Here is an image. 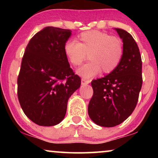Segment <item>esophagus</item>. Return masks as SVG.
Segmentation results:
<instances>
[{
  "instance_id": "1",
  "label": "esophagus",
  "mask_w": 158,
  "mask_h": 158,
  "mask_svg": "<svg viewBox=\"0 0 158 158\" xmlns=\"http://www.w3.org/2000/svg\"><path fill=\"white\" fill-rule=\"evenodd\" d=\"M81 82H82V85H87V84L90 83V81H89V80H86L85 78H82Z\"/></svg>"
}]
</instances>
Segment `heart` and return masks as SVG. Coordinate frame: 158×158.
I'll return each instance as SVG.
<instances>
[{
	"label": "heart",
	"mask_w": 158,
	"mask_h": 158,
	"mask_svg": "<svg viewBox=\"0 0 158 158\" xmlns=\"http://www.w3.org/2000/svg\"><path fill=\"white\" fill-rule=\"evenodd\" d=\"M64 52L73 66L81 64L88 55L90 61L80 68L77 73L89 78L101 70L106 74L115 70L124 55V44L117 36L99 31H88L77 36V42L67 40Z\"/></svg>",
	"instance_id": "b5f03b06"
}]
</instances>
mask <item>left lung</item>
Here are the masks:
<instances>
[{
    "label": "left lung",
    "mask_w": 158,
    "mask_h": 158,
    "mask_svg": "<svg viewBox=\"0 0 158 158\" xmlns=\"http://www.w3.org/2000/svg\"><path fill=\"white\" fill-rule=\"evenodd\" d=\"M124 44V55L115 70L94 80V95L88 104L90 119L101 127L120 124L131 115L142 85V59L137 43L124 29H114Z\"/></svg>",
    "instance_id": "1"
}]
</instances>
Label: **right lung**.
I'll list each match as a JSON object with an SVG mask.
<instances>
[{"mask_svg":"<svg viewBox=\"0 0 158 158\" xmlns=\"http://www.w3.org/2000/svg\"><path fill=\"white\" fill-rule=\"evenodd\" d=\"M69 29L47 27L30 40L18 76V98L25 115L40 126L57 125L81 80L70 68L64 44Z\"/></svg>","mask_w":158,"mask_h":158,"instance_id":"right-lung-1","label":"right lung"}]
</instances>
